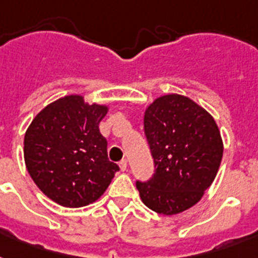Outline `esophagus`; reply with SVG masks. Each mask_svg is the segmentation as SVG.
I'll list each match as a JSON object with an SVG mask.
<instances>
[{"instance_id":"34e87169","label":"esophagus","mask_w":258,"mask_h":258,"mask_svg":"<svg viewBox=\"0 0 258 258\" xmlns=\"http://www.w3.org/2000/svg\"><path fill=\"white\" fill-rule=\"evenodd\" d=\"M119 167H120L121 171H125V170H127V161H125V159H121V161L119 162Z\"/></svg>"}]
</instances>
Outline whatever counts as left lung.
<instances>
[{"label": "left lung", "instance_id": "1", "mask_svg": "<svg viewBox=\"0 0 258 258\" xmlns=\"http://www.w3.org/2000/svg\"><path fill=\"white\" fill-rule=\"evenodd\" d=\"M145 134L155 172L137 182L143 204L172 216L200 202L220 169L224 143L210 113L196 101L170 93L155 99L145 112Z\"/></svg>", "mask_w": 258, "mask_h": 258}]
</instances>
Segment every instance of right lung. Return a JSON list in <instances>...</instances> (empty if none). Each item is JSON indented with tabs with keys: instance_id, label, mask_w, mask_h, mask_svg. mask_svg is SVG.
I'll return each instance as SVG.
<instances>
[{
	"instance_id": "add662e5",
	"label": "right lung",
	"mask_w": 258,
	"mask_h": 258,
	"mask_svg": "<svg viewBox=\"0 0 258 258\" xmlns=\"http://www.w3.org/2000/svg\"><path fill=\"white\" fill-rule=\"evenodd\" d=\"M107 105L88 104L80 95L50 103L36 115L24 139L29 175L48 198L64 208L99 200L119 166L108 161L99 123Z\"/></svg>"
}]
</instances>
